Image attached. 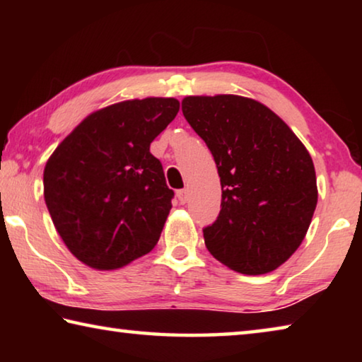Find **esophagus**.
I'll return each instance as SVG.
<instances>
[{"label":"esophagus","mask_w":362,"mask_h":362,"mask_svg":"<svg viewBox=\"0 0 362 362\" xmlns=\"http://www.w3.org/2000/svg\"><path fill=\"white\" fill-rule=\"evenodd\" d=\"M177 198H179V203L180 204H187L188 203V189L183 188L177 192Z\"/></svg>","instance_id":"1"}]
</instances>
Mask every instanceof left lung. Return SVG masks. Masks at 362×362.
Instances as JSON below:
<instances>
[{
	"mask_svg": "<svg viewBox=\"0 0 362 362\" xmlns=\"http://www.w3.org/2000/svg\"><path fill=\"white\" fill-rule=\"evenodd\" d=\"M182 112L217 164L222 204L209 252L243 274L273 272L302 244L317 203L310 153L272 110L240 95L185 97Z\"/></svg>",
	"mask_w": 362,
	"mask_h": 362,
	"instance_id": "left-lung-1",
	"label": "left lung"
}]
</instances>
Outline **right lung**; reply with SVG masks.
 <instances>
[{
    "mask_svg": "<svg viewBox=\"0 0 362 362\" xmlns=\"http://www.w3.org/2000/svg\"><path fill=\"white\" fill-rule=\"evenodd\" d=\"M175 99L126 100L89 115L45 168V201L70 252L116 269L156 246L174 192L150 144L179 113Z\"/></svg>",
    "mask_w": 362,
    "mask_h": 362,
    "instance_id": "right-lung-1",
    "label": "right lung"
}]
</instances>
